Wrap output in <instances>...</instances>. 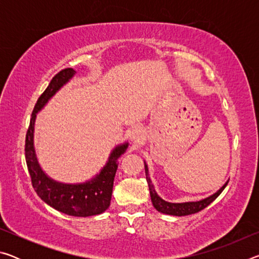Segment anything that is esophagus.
Segmentation results:
<instances>
[{
    "label": "esophagus",
    "mask_w": 259,
    "mask_h": 259,
    "mask_svg": "<svg viewBox=\"0 0 259 259\" xmlns=\"http://www.w3.org/2000/svg\"><path fill=\"white\" fill-rule=\"evenodd\" d=\"M129 137L133 142L140 143L144 138V131L140 126H134V128L129 131Z\"/></svg>",
    "instance_id": "1"
}]
</instances>
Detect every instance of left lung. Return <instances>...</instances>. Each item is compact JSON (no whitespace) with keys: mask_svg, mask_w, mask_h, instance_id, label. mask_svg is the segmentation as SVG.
Returning <instances> with one entry per match:
<instances>
[{"mask_svg":"<svg viewBox=\"0 0 259 259\" xmlns=\"http://www.w3.org/2000/svg\"><path fill=\"white\" fill-rule=\"evenodd\" d=\"M145 172H146V181L148 184V188H150L151 200H152L153 205H154V208L157 210V211H160L162 213H166V214H172V216H187V214H192V213H196L201 211V210L204 209L205 207H208V205L211 203L219 194H221L223 190L226 187L227 183H229V182L225 183V185L211 196H209V198H205L201 201H196V202L171 203V202H166V201L162 200L160 196L156 194L154 186L152 185L150 176H148V169H147L146 163H145Z\"/></svg>","mask_w":259,"mask_h":259,"instance_id":"1","label":"left lung"}]
</instances>
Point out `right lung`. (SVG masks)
<instances>
[{
    "mask_svg": "<svg viewBox=\"0 0 259 259\" xmlns=\"http://www.w3.org/2000/svg\"><path fill=\"white\" fill-rule=\"evenodd\" d=\"M75 71L73 68L61 69L52 77L45 93L38 97L26 134L25 157L33 188L47 204L69 216L89 217L104 212L111 204L114 177L117 170L116 161L125 152L128 143L114 148L106 165L97 175V177L84 184L76 185L57 183L48 177L38 164L33 145L36 113L65 83L69 81V78L73 77Z\"/></svg>",
    "mask_w": 259,
    "mask_h": 259,
    "instance_id": "1",
    "label": "right lung"
}]
</instances>
